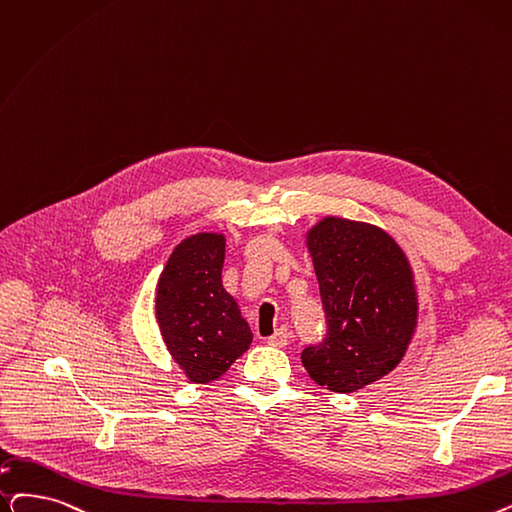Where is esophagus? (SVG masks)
I'll return each instance as SVG.
<instances>
[{"label": "esophagus", "mask_w": 512, "mask_h": 512, "mask_svg": "<svg viewBox=\"0 0 512 512\" xmlns=\"http://www.w3.org/2000/svg\"><path fill=\"white\" fill-rule=\"evenodd\" d=\"M288 341H291V332H288L286 326H280L272 337H268V341H265V343L272 345V347H286Z\"/></svg>", "instance_id": "1"}]
</instances>
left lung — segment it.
<instances>
[{"instance_id":"left-lung-1","label":"left lung","mask_w":512,"mask_h":512,"mask_svg":"<svg viewBox=\"0 0 512 512\" xmlns=\"http://www.w3.org/2000/svg\"><path fill=\"white\" fill-rule=\"evenodd\" d=\"M326 335L301 353L318 385L353 393L383 379L412 341L418 301L410 263L381 228L324 217L307 232Z\"/></svg>"}]
</instances>
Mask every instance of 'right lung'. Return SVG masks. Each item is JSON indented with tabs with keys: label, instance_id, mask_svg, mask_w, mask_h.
<instances>
[{
	"label": "right lung",
	"instance_id": "1",
	"mask_svg": "<svg viewBox=\"0 0 512 512\" xmlns=\"http://www.w3.org/2000/svg\"><path fill=\"white\" fill-rule=\"evenodd\" d=\"M224 234L201 232L173 249L157 284V322L192 383H211L249 349L253 332L221 284Z\"/></svg>",
	"mask_w": 512,
	"mask_h": 512
}]
</instances>
